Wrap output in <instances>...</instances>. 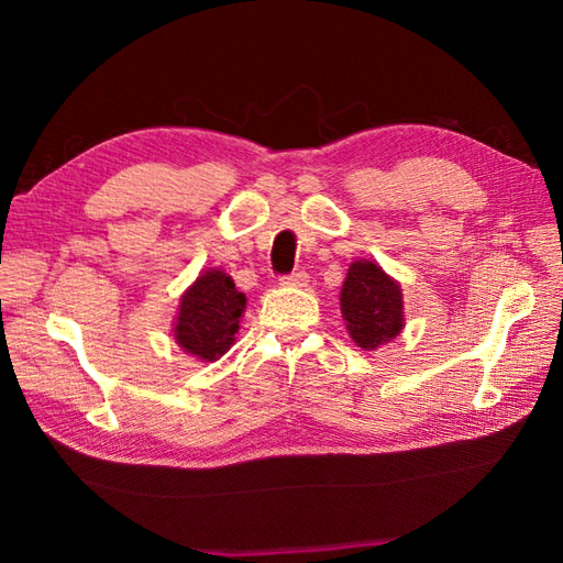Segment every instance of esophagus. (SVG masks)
I'll return each mask as SVG.
<instances>
[{
  "label": "esophagus",
  "instance_id": "34e87169",
  "mask_svg": "<svg viewBox=\"0 0 563 563\" xmlns=\"http://www.w3.org/2000/svg\"><path fill=\"white\" fill-rule=\"evenodd\" d=\"M280 285H288V288H307L309 275L305 271H295L290 275H285V278H280Z\"/></svg>",
  "mask_w": 563,
  "mask_h": 563
}]
</instances>
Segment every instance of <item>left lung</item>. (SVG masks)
Wrapping results in <instances>:
<instances>
[{
  "label": "left lung",
  "mask_w": 563,
  "mask_h": 563,
  "mask_svg": "<svg viewBox=\"0 0 563 563\" xmlns=\"http://www.w3.org/2000/svg\"><path fill=\"white\" fill-rule=\"evenodd\" d=\"M341 314L357 349L377 351L404 329L401 285L379 263L357 258L341 285Z\"/></svg>",
  "instance_id": "obj_1"
}]
</instances>
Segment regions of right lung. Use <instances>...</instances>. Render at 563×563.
<instances>
[{"mask_svg":"<svg viewBox=\"0 0 563 563\" xmlns=\"http://www.w3.org/2000/svg\"><path fill=\"white\" fill-rule=\"evenodd\" d=\"M246 295L222 268L202 271L178 302L172 336L184 353L214 363L232 349L244 317Z\"/></svg>","mask_w":563,"mask_h":563,"instance_id":"obj_1","label":"right lung"}]
</instances>
